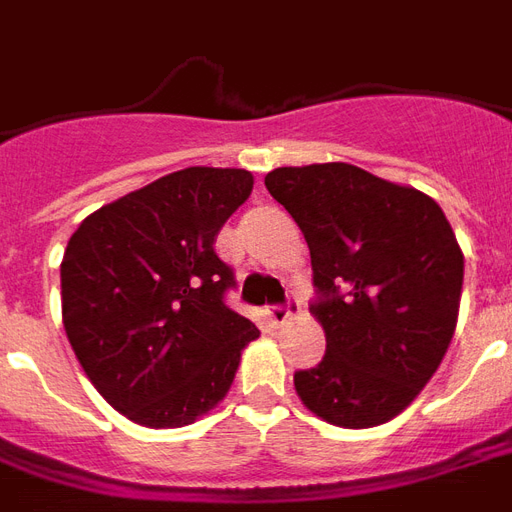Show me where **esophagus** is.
I'll return each mask as SVG.
<instances>
[{"mask_svg": "<svg viewBox=\"0 0 512 512\" xmlns=\"http://www.w3.org/2000/svg\"><path fill=\"white\" fill-rule=\"evenodd\" d=\"M295 312H298V301H295V298H287L285 306H268V309H266L268 320H271L276 328H282V325L290 323Z\"/></svg>", "mask_w": 512, "mask_h": 512, "instance_id": "esophagus-1", "label": "esophagus"}]
</instances>
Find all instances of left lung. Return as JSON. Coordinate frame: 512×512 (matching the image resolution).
Instances as JSON below:
<instances>
[{
    "label": "left lung",
    "instance_id": "obj_1",
    "mask_svg": "<svg viewBox=\"0 0 512 512\" xmlns=\"http://www.w3.org/2000/svg\"><path fill=\"white\" fill-rule=\"evenodd\" d=\"M276 203L301 227L325 358L295 374L306 410L372 429L410 407L456 333L464 252L426 192L347 162L276 168Z\"/></svg>",
    "mask_w": 512,
    "mask_h": 512
}]
</instances>
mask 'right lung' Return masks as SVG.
<instances>
[{
	"label": "right lung",
	"instance_id": "add662e5",
	"mask_svg": "<svg viewBox=\"0 0 512 512\" xmlns=\"http://www.w3.org/2000/svg\"><path fill=\"white\" fill-rule=\"evenodd\" d=\"M241 168H184L97 208L62 260V323L113 410L149 429L189 426L225 399L260 331L225 306L219 227L252 195Z\"/></svg>",
	"mask_w": 512,
	"mask_h": 512
}]
</instances>
